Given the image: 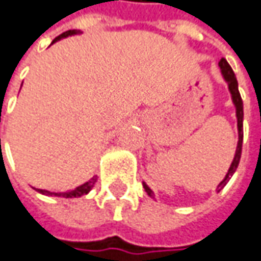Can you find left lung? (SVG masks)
<instances>
[{"instance_id": "left-lung-1", "label": "left lung", "mask_w": 261, "mask_h": 261, "mask_svg": "<svg viewBox=\"0 0 261 261\" xmlns=\"http://www.w3.org/2000/svg\"><path fill=\"white\" fill-rule=\"evenodd\" d=\"M219 67H220V72H222V76L223 79L228 82L229 91H230V95H232V101L235 104V109H237V120H238V145H237V151H235V157H233V162L229 167L228 173L225 176V179L217 185V192L220 189H223V187L229 182V179L232 177V175L235 173L238 164H240V159H241V151H242V138H244V130H242V120H244V106H242V99L241 95H240V91H238V81H237V76L232 70V67L229 66V63L225 59H222L219 61ZM144 188H145V192L150 195L151 198H154V192L148 188V185L144 182L142 184Z\"/></svg>"}]
</instances>
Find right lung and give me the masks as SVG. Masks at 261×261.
<instances>
[{
	"label": "right lung",
	"mask_w": 261,
	"mask_h": 261,
	"mask_svg": "<svg viewBox=\"0 0 261 261\" xmlns=\"http://www.w3.org/2000/svg\"><path fill=\"white\" fill-rule=\"evenodd\" d=\"M76 33H77L76 31H67V32L61 33L60 36H57V38L53 41V44H54V42H57V41H60L61 38H66V36H70V35H76ZM95 182H97V177H92L91 180L85 182L84 185H81V187H77V188L72 189V191H67V192H49V191H46V189H36V191H38V192H41V194H45V195H56V197H63V198H74V197H82V195L88 194L91 189L94 188Z\"/></svg>",
	"instance_id": "right-lung-1"
}]
</instances>
